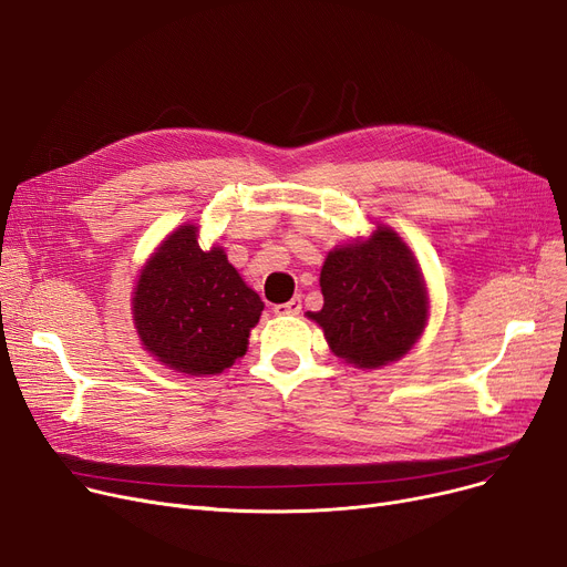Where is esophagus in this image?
Segmentation results:
<instances>
[{"instance_id": "34e87169", "label": "esophagus", "mask_w": 567, "mask_h": 567, "mask_svg": "<svg viewBox=\"0 0 567 567\" xmlns=\"http://www.w3.org/2000/svg\"><path fill=\"white\" fill-rule=\"evenodd\" d=\"M300 311H302V300L300 298H292L290 302H284V305L275 307L277 316H298Z\"/></svg>"}]
</instances>
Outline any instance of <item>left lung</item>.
Segmentation results:
<instances>
[{
	"label": "left lung",
	"instance_id": "8db88e82",
	"mask_svg": "<svg viewBox=\"0 0 567 567\" xmlns=\"http://www.w3.org/2000/svg\"><path fill=\"white\" fill-rule=\"evenodd\" d=\"M320 290L322 309L307 316L348 364L379 369L406 355L424 332V277L406 241L388 226L330 251L320 269Z\"/></svg>",
	"mask_w": 567,
	"mask_h": 567
}]
</instances>
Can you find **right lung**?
<instances>
[{"mask_svg": "<svg viewBox=\"0 0 567 567\" xmlns=\"http://www.w3.org/2000/svg\"><path fill=\"white\" fill-rule=\"evenodd\" d=\"M262 307L221 247L200 249L194 224L161 241L131 298L145 350L188 375L221 373L245 355Z\"/></svg>", "mask_w": 567, "mask_h": 567, "instance_id": "1", "label": "right lung"}]
</instances>
